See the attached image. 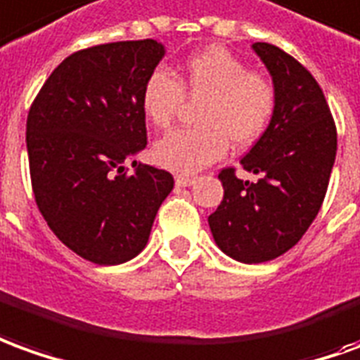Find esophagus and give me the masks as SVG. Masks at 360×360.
Returning a JSON list of instances; mask_svg holds the SVG:
<instances>
[{"label":"esophagus","instance_id":"34e87169","mask_svg":"<svg viewBox=\"0 0 360 360\" xmlns=\"http://www.w3.org/2000/svg\"><path fill=\"white\" fill-rule=\"evenodd\" d=\"M193 180L192 176H184V174H178L176 176V186H180V188H186V186H192Z\"/></svg>","mask_w":360,"mask_h":360}]
</instances>
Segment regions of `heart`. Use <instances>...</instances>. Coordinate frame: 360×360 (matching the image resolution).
Masks as SVG:
<instances>
[{"label": "heart", "instance_id": "1", "mask_svg": "<svg viewBox=\"0 0 360 360\" xmlns=\"http://www.w3.org/2000/svg\"><path fill=\"white\" fill-rule=\"evenodd\" d=\"M184 94L203 98L195 112L200 126L176 129L153 149L160 167L180 174H193L225 157L229 141L234 147L254 145L277 112L274 81L259 71H248L223 46L190 53L176 75L165 68L153 70L141 86L145 118L159 129L170 127Z\"/></svg>", "mask_w": 360, "mask_h": 360}]
</instances>
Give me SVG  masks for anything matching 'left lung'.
Returning <instances> with one entry per match:
<instances>
[{
	"mask_svg": "<svg viewBox=\"0 0 360 360\" xmlns=\"http://www.w3.org/2000/svg\"><path fill=\"white\" fill-rule=\"evenodd\" d=\"M277 89L271 126L240 160L257 174L240 180L236 168L219 172L225 195L209 226L217 246L238 262L262 264L297 244L322 207L338 153V127L322 86L290 53L254 44Z\"/></svg>",
	"mask_w": 360,
	"mask_h": 360,
	"instance_id": "1",
	"label": "left lung"
}]
</instances>
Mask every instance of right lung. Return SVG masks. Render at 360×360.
Here are the masks:
<instances>
[{
  "mask_svg": "<svg viewBox=\"0 0 360 360\" xmlns=\"http://www.w3.org/2000/svg\"><path fill=\"white\" fill-rule=\"evenodd\" d=\"M165 48L151 38L91 46L46 79L27 116L30 182L38 211L60 240L98 266L135 257L160 203L167 170L126 162L147 145L141 86Z\"/></svg>",
  "mask_w": 360,
  "mask_h": 360,
  "instance_id": "obj_1",
  "label": "right lung"
}]
</instances>
